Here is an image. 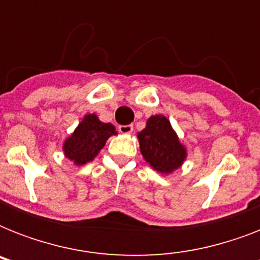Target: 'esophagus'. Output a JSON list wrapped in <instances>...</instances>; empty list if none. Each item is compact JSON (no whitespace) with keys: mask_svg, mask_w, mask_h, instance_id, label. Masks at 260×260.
Returning a JSON list of instances; mask_svg holds the SVG:
<instances>
[{"mask_svg":"<svg viewBox=\"0 0 260 260\" xmlns=\"http://www.w3.org/2000/svg\"><path fill=\"white\" fill-rule=\"evenodd\" d=\"M118 131L124 135H129L134 131V125H131V124H128V125H120L118 126Z\"/></svg>","mask_w":260,"mask_h":260,"instance_id":"obj_1","label":"esophagus"}]
</instances>
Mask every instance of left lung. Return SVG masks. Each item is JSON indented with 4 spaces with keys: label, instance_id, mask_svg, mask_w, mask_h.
Masks as SVG:
<instances>
[{
    "label": "left lung",
    "instance_id": "obj_1",
    "mask_svg": "<svg viewBox=\"0 0 260 260\" xmlns=\"http://www.w3.org/2000/svg\"><path fill=\"white\" fill-rule=\"evenodd\" d=\"M140 152L150 167L160 174L174 173L185 163L187 150L163 114H154L138 134Z\"/></svg>",
    "mask_w": 260,
    "mask_h": 260
}]
</instances>
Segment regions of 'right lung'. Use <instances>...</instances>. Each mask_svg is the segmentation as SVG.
Instances as JSON below:
<instances>
[{
    "label": "right lung",
    "mask_w": 260,
    "mask_h": 260,
    "mask_svg": "<svg viewBox=\"0 0 260 260\" xmlns=\"http://www.w3.org/2000/svg\"><path fill=\"white\" fill-rule=\"evenodd\" d=\"M113 135H117L113 124L102 122L95 113H86L74 132L63 142V154L75 166H83L95 159Z\"/></svg>",
    "instance_id": "right-lung-1"
}]
</instances>
